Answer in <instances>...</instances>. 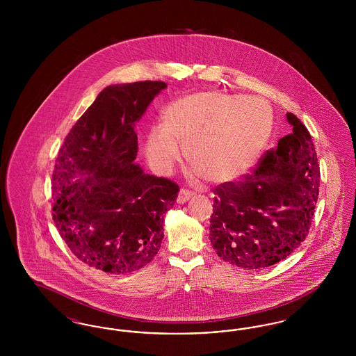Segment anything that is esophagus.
I'll return each mask as SVG.
<instances>
[{"instance_id": "34e87169", "label": "esophagus", "mask_w": 356, "mask_h": 356, "mask_svg": "<svg viewBox=\"0 0 356 356\" xmlns=\"http://www.w3.org/2000/svg\"><path fill=\"white\" fill-rule=\"evenodd\" d=\"M191 197H192V193H191V192H188L186 189H181V191L179 192V196H177V203H186Z\"/></svg>"}]
</instances>
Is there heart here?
Masks as SVG:
<instances>
[{
	"mask_svg": "<svg viewBox=\"0 0 356 356\" xmlns=\"http://www.w3.org/2000/svg\"><path fill=\"white\" fill-rule=\"evenodd\" d=\"M271 106L260 97L221 92L183 96L163 111L161 127L145 136L144 154L154 172L167 175L183 159L193 177L236 180L252 170L272 134Z\"/></svg>",
	"mask_w": 356,
	"mask_h": 356,
	"instance_id": "b5f03b06",
	"label": "heart"
}]
</instances>
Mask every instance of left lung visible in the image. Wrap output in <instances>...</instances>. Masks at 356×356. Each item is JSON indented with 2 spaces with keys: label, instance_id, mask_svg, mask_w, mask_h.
<instances>
[{
  "label": "left lung",
  "instance_id": "left-lung-1",
  "mask_svg": "<svg viewBox=\"0 0 356 356\" xmlns=\"http://www.w3.org/2000/svg\"><path fill=\"white\" fill-rule=\"evenodd\" d=\"M291 134L254 173L213 189L209 240L224 261L245 270L273 266L292 254L311 227L321 172L311 135L287 113Z\"/></svg>",
  "mask_w": 356,
  "mask_h": 356
}]
</instances>
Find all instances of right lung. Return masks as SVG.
I'll list each match as a JSON object with an SVG mask.
<instances>
[{"label": "right lung", "mask_w": 356, "mask_h": 356, "mask_svg": "<svg viewBox=\"0 0 356 356\" xmlns=\"http://www.w3.org/2000/svg\"><path fill=\"white\" fill-rule=\"evenodd\" d=\"M163 81L109 85L77 120L53 170V220L89 267L129 273L151 263L179 186L136 164V122Z\"/></svg>", "instance_id": "1"}]
</instances>
